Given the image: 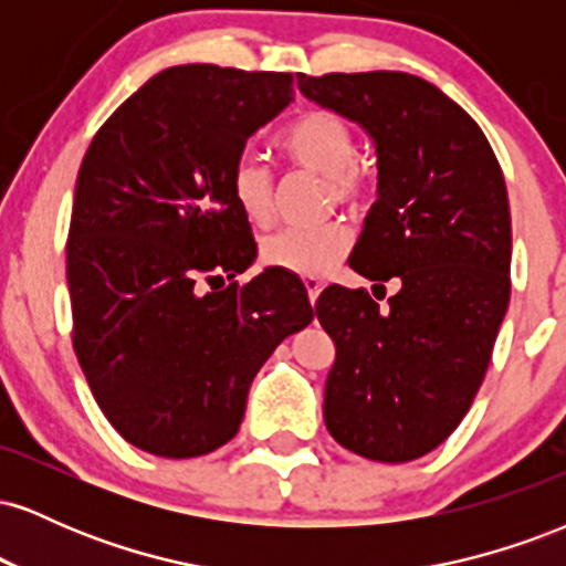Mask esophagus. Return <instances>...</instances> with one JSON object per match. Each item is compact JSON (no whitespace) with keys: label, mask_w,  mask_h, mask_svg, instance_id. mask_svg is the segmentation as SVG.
<instances>
[{"label":"esophagus","mask_w":566,"mask_h":566,"mask_svg":"<svg viewBox=\"0 0 566 566\" xmlns=\"http://www.w3.org/2000/svg\"><path fill=\"white\" fill-rule=\"evenodd\" d=\"M303 284H305V290H308V301H311V305H314L316 297H319V292L324 290V282H322V279L308 276Z\"/></svg>","instance_id":"34e87169"}]
</instances>
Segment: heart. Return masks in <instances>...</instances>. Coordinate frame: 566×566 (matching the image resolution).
I'll use <instances>...</instances> for the list:
<instances>
[{
	"mask_svg": "<svg viewBox=\"0 0 566 566\" xmlns=\"http://www.w3.org/2000/svg\"><path fill=\"white\" fill-rule=\"evenodd\" d=\"M279 151L295 167L322 175L329 205L359 210L373 199V178L356 161L359 143L354 127L333 112H308L290 122L279 135ZM229 193L239 212L255 226H265L274 212V175L255 154H239L229 170ZM350 247V233L340 220L316 229H284L261 242V258L271 269L297 276L324 274Z\"/></svg>",
	"mask_w": 566,
	"mask_h": 566,
	"instance_id": "b5f03b06",
	"label": "heart"
}]
</instances>
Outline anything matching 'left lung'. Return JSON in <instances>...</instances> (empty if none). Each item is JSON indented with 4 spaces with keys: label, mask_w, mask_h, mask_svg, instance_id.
Returning <instances> with one entry per match:
<instances>
[{
    "label": "left lung",
    "mask_w": 566,
    "mask_h": 566,
    "mask_svg": "<svg viewBox=\"0 0 566 566\" xmlns=\"http://www.w3.org/2000/svg\"><path fill=\"white\" fill-rule=\"evenodd\" d=\"M297 87L373 135L378 201L348 265L375 287L400 282L386 306L337 284L316 301L337 348L324 423L361 458L407 463L460 426L490 367L511 297L503 170L476 122L420 76L297 74Z\"/></svg>",
    "instance_id": "1"
}]
</instances>
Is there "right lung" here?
<instances>
[{
    "label": "right lung",
    "mask_w": 566,
    "mask_h": 566,
    "mask_svg": "<svg viewBox=\"0 0 566 566\" xmlns=\"http://www.w3.org/2000/svg\"><path fill=\"white\" fill-rule=\"evenodd\" d=\"M290 101L292 74L172 66L103 122L82 159L66 242L71 340L108 423L159 458H199L237 437L258 369L314 319L287 271L237 282L258 244L229 170Z\"/></svg>",
    "instance_id": "add662e5"
}]
</instances>
